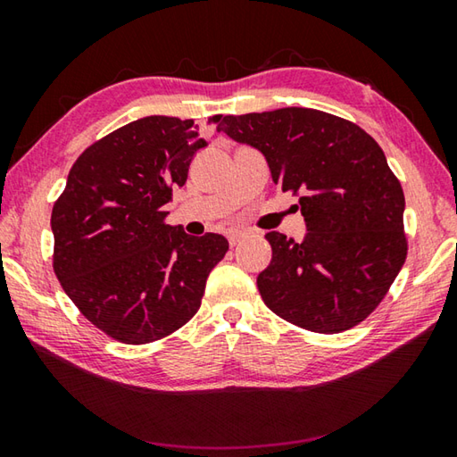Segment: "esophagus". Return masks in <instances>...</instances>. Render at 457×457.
<instances>
[{
	"instance_id": "obj_1",
	"label": "esophagus",
	"mask_w": 457,
	"mask_h": 457,
	"mask_svg": "<svg viewBox=\"0 0 457 457\" xmlns=\"http://www.w3.org/2000/svg\"><path fill=\"white\" fill-rule=\"evenodd\" d=\"M244 236H245V231H242V229H231L229 234H228V239H229L231 245H236V244L242 242Z\"/></svg>"
}]
</instances>
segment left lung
Returning a JSON list of instances; mask_svg holds the SVG:
<instances>
[{
    "label": "left lung",
    "instance_id": "left-lung-1",
    "mask_svg": "<svg viewBox=\"0 0 457 457\" xmlns=\"http://www.w3.org/2000/svg\"><path fill=\"white\" fill-rule=\"evenodd\" d=\"M218 130L258 149L274 183L300 193L303 242L266 234L272 262L258 276L264 304L322 335L357 327L407 258L405 195L381 146L351 120L300 106L228 114Z\"/></svg>",
    "mask_w": 457,
    "mask_h": 457
}]
</instances>
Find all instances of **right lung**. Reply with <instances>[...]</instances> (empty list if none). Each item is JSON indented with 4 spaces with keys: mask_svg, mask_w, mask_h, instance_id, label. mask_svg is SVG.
<instances>
[{
    "mask_svg": "<svg viewBox=\"0 0 457 457\" xmlns=\"http://www.w3.org/2000/svg\"><path fill=\"white\" fill-rule=\"evenodd\" d=\"M204 146L193 120H133L76 159L54 204V272L79 311L114 340L146 345L181 328L226 256L223 236L195 237L165 223L171 191L183 187Z\"/></svg>",
    "mask_w": 457,
    "mask_h": 457,
    "instance_id": "obj_1",
    "label": "right lung"
}]
</instances>
